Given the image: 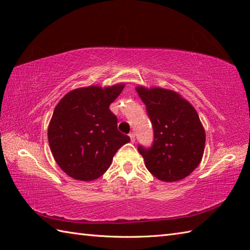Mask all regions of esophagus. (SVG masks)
Masks as SVG:
<instances>
[{
    "instance_id": "obj_1",
    "label": "esophagus",
    "mask_w": 250,
    "mask_h": 250,
    "mask_svg": "<svg viewBox=\"0 0 250 250\" xmlns=\"http://www.w3.org/2000/svg\"><path fill=\"white\" fill-rule=\"evenodd\" d=\"M129 136H130V139H131V142L134 143L135 142V133H134V132H131V133L129 134Z\"/></svg>"
}]
</instances>
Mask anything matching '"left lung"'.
<instances>
[{
	"label": "left lung",
	"instance_id": "left-lung-1",
	"mask_svg": "<svg viewBox=\"0 0 250 250\" xmlns=\"http://www.w3.org/2000/svg\"><path fill=\"white\" fill-rule=\"evenodd\" d=\"M153 130L149 147L139 145L146 167L163 182H176L193 172L203 157L205 132L193 106L162 88L137 87Z\"/></svg>",
	"mask_w": 250,
	"mask_h": 250
}]
</instances>
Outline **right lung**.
<instances>
[{"label": "right lung", "instance_id": "obj_1", "mask_svg": "<svg viewBox=\"0 0 250 250\" xmlns=\"http://www.w3.org/2000/svg\"><path fill=\"white\" fill-rule=\"evenodd\" d=\"M124 87L75 89L56 106L48 142L58 166L68 176L83 182L99 178L117 150L130 142L118 131L117 117L109 109Z\"/></svg>", "mask_w": 250, "mask_h": 250}]
</instances>
